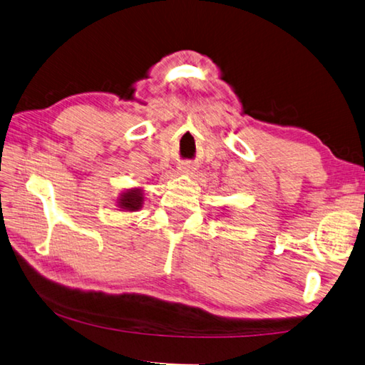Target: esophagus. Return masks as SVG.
I'll return each mask as SVG.
<instances>
[{
  "label": "esophagus",
  "instance_id": "34e87169",
  "mask_svg": "<svg viewBox=\"0 0 365 365\" xmlns=\"http://www.w3.org/2000/svg\"><path fill=\"white\" fill-rule=\"evenodd\" d=\"M185 169H187V168H185Z\"/></svg>",
  "mask_w": 365,
  "mask_h": 365
}]
</instances>
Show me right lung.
Masks as SVG:
<instances>
[{
  "label": "right lung",
  "instance_id": "1",
  "mask_svg": "<svg viewBox=\"0 0 365 365\" xmlns=\"http://www.w3.org/2000/svg\"><path fill=\"white\" fill-rule=\"evenodd\" d=\"M142 202H143L142 190L134 188V190L125 191V193L121 196V200H119V207L125 210H137L142 207Z\"/></svg>",
  "mask_w": 365,
  "mask_h": 365
}]
</instances>
